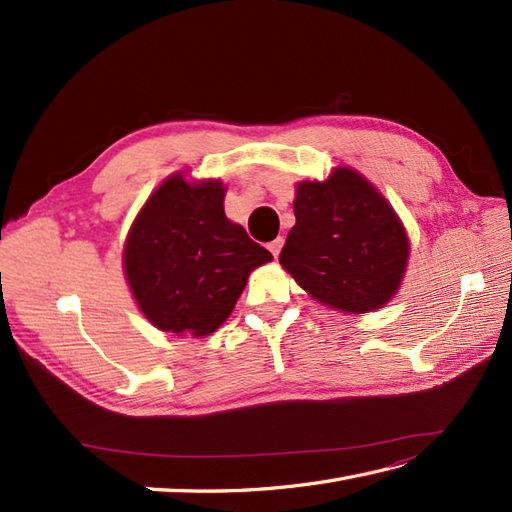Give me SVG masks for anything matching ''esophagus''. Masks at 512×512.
<instances>
[{
	"instance_id": "esophagus-1",
	"label": "esophagus",
	"mask_w": 512,
	"mask_h": 512,
	"mask_svg": "<svg viewBox=\"0 0 512 512\" xmlns=\"http://www.w3.org/2000/svg\"><path fill=\"white\" fill-rule=\"evenodd\" d=\"M281 246H284V237H277V239H273V242L268 244V250L277 257V255H279V250H281Z\"/></svg>"
}]
</instances>
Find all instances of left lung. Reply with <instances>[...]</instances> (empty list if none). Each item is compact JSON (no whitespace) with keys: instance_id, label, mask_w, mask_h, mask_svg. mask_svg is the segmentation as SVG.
I'll return each mask as SVG.
<instances>
[{"instance_id":"1","label":"left lung","mask_w":512,"mask_h":512,"mask_svg":"<svg viewBox=\"0 0 512 512\" xmlns=\"http://www.w3.org/2000/svg\"><path fill=\"white\" fill-rule=\"evenodd\" d=\"M295 217L279 264L314 299L363 314L394 297L409 242L394 209L363 176L339 167L325 182H301Z\"/></svg>"}]
</instances>
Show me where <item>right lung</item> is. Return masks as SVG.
Segmentation results:
<instances>
[{"mask_svg": "<svg viewBox=\"0 0 512 512\" xmlns=\"http://www.w3.org/2000/svg\"><path fill=\"white\" fill-rule=\"evenodd\" d=\"M270 259L242 226L226 220L220 182L171 176L129 231L125 275L156 328L204 336L233 312L250 270Z\"/></svg>", "mask_w": 512, "mask_h": 512, "instance_id": "1", "label": "right lung"}]
</instances>
